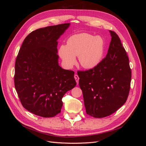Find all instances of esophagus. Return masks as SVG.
<instances>
[{
    "instance_id": "1",
    "label": "esophagus",
    "mask_w": 146,
    "mask_h": 146,
    "mask_svg": "<svg viewBox=\"0 0 146 146\" xmlns=\"http://www.w3.org/2000/svg\"><path fill=\"white\" fill-rule=\"evenodd\" d=\"M74 78H75V79H76V82H77V83L78 84L79 77H78V75H77V74H75V75H74Z\"/></svg>"
}]
</instances>
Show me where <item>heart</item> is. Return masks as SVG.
<instances>
[{
    "label": "heart",
    "mask_w": 146,
    "mask_h": 146,
    "mask_svg": "<svg viewBox=\"0 0 146 146\" xmlns=\"http://www.w3.org/2000/svg\"><path fill=\"white\" fill-rule=\"evenodd\" d=\"M104 51V42L100 37L80 33L70 36L67 45H61L59 55L68 67L75 63L76 56H78L79 63L82 67L91 69L100 63Z\"/></svg>",
    "instance_id": "1"
}]
</instances>
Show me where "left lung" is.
I'll list each match as a JSON object with an SVG mask.
<instances>
[{
	"mask_svg": "<svg viewBox=\"0 0 146 146\" xmlns=\"http://www.w3.org/2000/svg\"><path fill=\"white\" fill-rule=\"evenodd\" d=\"M110 32L111 40L105 58L94 68L77 72L86 114L94 117H105L116 111L130 92L129 57L118 35Z\"/></svg>",
	"mask_w": 146,
	"mask_h": 146,
	"instance_id": "obj_1",
	"label": "left lung"
}]
</instances>
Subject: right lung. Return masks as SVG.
I'll return each instance as SVG.
<instances>
[{
	"label": "right lung",
	"mask_w": 146,
	"mask_h": 146,
	"mask_svg": "<svg viewBox=\"0 0 146 146\" xmlns=\"http://www.w3.org/2000/svg\"><path fill=\"white\" fill-rule=\"evenodd\" d=\"M70 24L37 29L26 37L15 62V86L24 108L39 116L61 112L62 98L76 85L74 72L58 65V39Z\"/></svg>",
	"instance_id": "add662e5"
}]
</instances>
